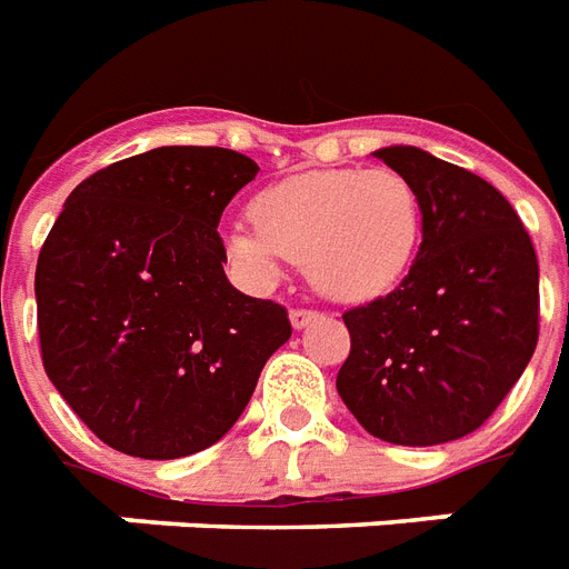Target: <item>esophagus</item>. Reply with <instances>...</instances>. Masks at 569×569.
<instances>
[{
  "label": "esophagus",
  "mask_w": 569,
  "mask_h": 569,
  "mask_svg": "<svg viewBox=\"0 0 569 569\" xmlns=\"http://www.w3.org/2000/svg\"><path fill=\"white\" fill-rule=\"evenodd\" d=\"M318 318H320L318 311L293 309V311H290V327H293V330H306V327H309V323H315Z\"/></svg>",
  "instance_id": "1"
}]
</instances>
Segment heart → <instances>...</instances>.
Masks as SVG:
<instances>
[{
    "label": "heart",
    "instance_id": "b5f03b06",
    "mask_svg": "<svg viewBox=\"0 0 569 569\" xmlns=\"http://www.w3.org/2000/svg\"><path fill=\"white\" fill-rule=\"evenodd\" d=\"M251 221L221 233L239 269L269 284L284 260L306 263L315 290L336 302L390 293L422 242L420 191L392 168L293 173L251 200Z\"/></svg>",
    "mask_w": 569,
    "mask_h": 569
}]
</instances>
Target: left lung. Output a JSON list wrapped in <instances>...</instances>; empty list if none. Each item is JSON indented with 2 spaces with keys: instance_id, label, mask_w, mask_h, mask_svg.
I'll use <instances>...</instances> for the list:
<instances>
[{
  "instance_id": "obj_1",
  "label": "left lung",
  "mask_w": 569,
  "mask_h": 569,
  "mask_svg": "<svg viewBox=\"0 0 569 569\" xmlns=\"http://www.w3.org/2000/svg\"><path fill=\"white\" fill-rule=\"evenodd\" d=\"M411 179L422 242L399 288L350 309L336 390L387 443L435 447L480 429L537 348L540 269L501 191L417 147L371 152Z\"/></svg>"
}]
</instances>
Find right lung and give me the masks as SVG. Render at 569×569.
<instances>
[{
    "mask_svg": "<svg viewBox=\"0 0 569 569\" xmlns=\"http://www.w3.org/2000/svg\"><path fill=\"white\" fill-rule=\"evenodd\" d=\"M258 164L221 147H158L68 194L38 254L47 378L98 438L138 459H182L224 438L288 311L224 276L219 219Z\"/></svg>",
    "mask_w": 569,
    "mask_h": 569,
    "instance_id": "obj_1",
    "label": "right lung"
}]
</instances>
